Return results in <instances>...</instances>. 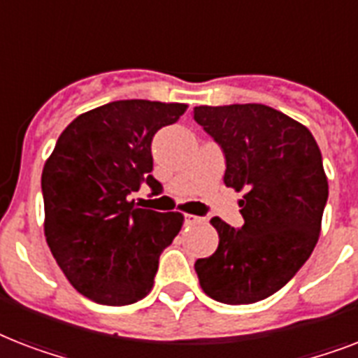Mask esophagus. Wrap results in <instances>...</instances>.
<instances>
[{
  "instance_id": "34e87169",
  "label": "esophagus",
  "mask_w": 358,
  "mask_h": 358,
  "mask_svg": "<svg viewBox=\"0 0 358 358\" xmlns=\"http://www.w3.org/2000/svg\"><path fill=\"white\" fill-rule=\"evenodd\" d=\"M204 221H206V219L199 217V215H191V213H187V215H185V223L187 224H201V223H204Z\"/></svg>"
}]
</instances>
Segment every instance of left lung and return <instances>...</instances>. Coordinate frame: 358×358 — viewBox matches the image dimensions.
I'll return each mask as SVG.
<instances>
[{
    "label": "left lung",
    "instance_id": "1",
    "mask_svg": "<svg viewBox=\"0 0 358 358\" xmlns=\"http://www.w3.org/2000/svg\"><path fill=\"white\" fill-rule=\"evenodd\" d=\"M193 119L223 148L224 184L245 191L243 227L210 223L217 250L195 262L204 294L250 305L292 280L316 247L329 184L308 128L262 103L199 106Z\"/></svg>",
    "mask_w": 358,
    "mask_h": 358
}]
</instances>
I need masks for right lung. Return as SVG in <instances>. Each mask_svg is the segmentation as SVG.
<instances>
[{
  "label": "right lung",
  "mask_w": 358,
  "mask_h": 358,
  "mask_svg": "<svg viewBox=\"0 0 358 358\" xmlns=\"http://www.w3.org/2000/svg\"><path fill=\"white\" fill-rule=\"evenodd\" d=\"M185 103L119 100L80 115L59 135L42 171L44 236L64 277L94 303H137L154 286L159 255L184 224L129 201L152 176V137Z\"/></svg>",
  "instance_id": "obj_1"
}]
</instances>
